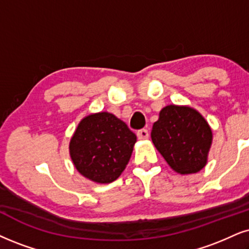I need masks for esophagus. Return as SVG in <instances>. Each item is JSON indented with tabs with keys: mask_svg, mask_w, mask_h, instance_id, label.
I'll return each instance as SVG.
<instances>
[{
	"mask_svg": "<svg viewBox=\"0 0 249 249\" xmlns=\"http://www.w3.org/2000/svg\"><path fill=\"white\" fill-rule=\"evenodd\" d=\"M137 137H139V140H148L149 131L146 129H141L137 131Z\"/></svg>",
	"mask_w": 249,
	"mask_h": 249,
	"instance_id": "1",
	"label": "esophagus"
}]
</instances>
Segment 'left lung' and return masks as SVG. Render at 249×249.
<instances>
[{
    "label": "left lung",
    "instance_id": "1",
    "mask_svg": "<svg viewBox=\"0 0 249 249\" xmlns=\"http://www.w3.org/2000/svg\"><path fill=\"white\" fill-rule=\"evenodd\" d=\"M151 140L172 170L187 176L207 165L213 130L193 107L167 105L152 125Z\"/></svg>",
    "mask_w": 249,
    "mask_h": 249
}]
</instances>
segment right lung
Returning a JSON list of instances; mask_svg holds the SVG:
<instances>
[{
	"label": "right lung",
	"instance_id": "right-lung-1",
	"mask_svg": "<svg viewBox=\"0 0 249 249\" xmlns=\"http://www.w3.org/2000/svg\"><path fill=\"white\" fill-rule=\"evenodd\" d=\"M136 135L108 112L83 118L69 143L73 166L96 183H110L124 171L136 143Z\"/></svg>",
	"mask_w": 249,
	"mask_h": 249
}]
</instances>
